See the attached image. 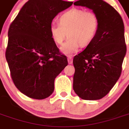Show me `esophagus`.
<instances>
[{
    "label": "esophagus",
    "instance_id": "esophagus-1",
    "mask_svg": "<svg viewBox=\"0 0 129 129\" xmlns=\"http://www.w3.org/2000/svg\"><path fill=\"white\" fill-rule=\"evenodd\" d=\"M68 63H69V64L73 63V57L71 56H68Z\"/></svg>",
    "mask_w": 129,
    "mask_h": 129
}]
</instances>
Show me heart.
Instances as JSON below:
<instances>
[{
  "mask_svg": "<svg viewBox=\"0 0 129 129\" xmlns=\"http://www.w3.org/2000/svg\"><path fill=\"white\" fill-rule=\"evenodd\" d=\"M58 21L59 24L51 25L50 32L54 42L59 45L63 44L66 37H69L61 48L66 54L77 52L80 45H89L95 39L100 25L97 14L77 7L61 14Z\"/></svg>",
  "mask_w": 129,
  "mask_h": 129,
  "instance_id": "heart-1",
  "label": "heart"
}]
</instances>
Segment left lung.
<instances>
[{"instance_id": "1", "label": "left lung", "mask_w": 129, "mask_h": 129, "mask_svg": "<svg viewBox=\"0 0 129 129\" xmlns=\"http://www.w3.org/2000/svg\"><path fill=\"white\" fill-rule=\"evenodd\" d=\"M75 5L89 8L100 20L92 42L73 59V89L85 100H100L110 92L120 77L126 52L121 16L102 0H79Z\"/></svg>"}]
</instances>
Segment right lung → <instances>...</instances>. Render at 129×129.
I'll return each mask as SVG.
<instances>
[{
	"label": "right lung",
	"mask_w": 129,
	"mask_h": 129,
	"mask_svg": "<svg viewBox=\"0 0 129 129\" xmlns=\"http://www.w3.org/2000/svg\"><path fill=\"white\" fill-rule=\"evenodd\" d=\"M72 5L61 0H29L10 25L5 57L14 84L27 97H49L56 77L68 65L50 27L58 13Z\"/></svg>",
	"instance_id": "1"
}]
</instances>
